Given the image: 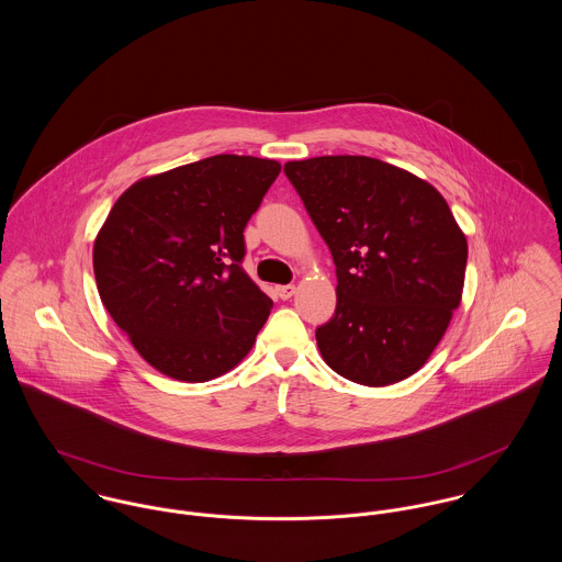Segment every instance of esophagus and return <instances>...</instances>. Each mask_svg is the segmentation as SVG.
Wrapping results in <instances>:
<instances>
[{
	"label": "esophagus",
	"mask_w": 562,
	"mask_h": 562,
	"mask_svg": "<svg viewBox=\"0 0 562 562\" xmlns=\"http://www.w3.org/2000/svg\"><path fill=\"white\" fill-rule=\"evenodd\" d=\"M296 294V288L294 285H277V296L281 299V301H288V299H292Z\"/></svg>",
	"instance_id": "34e87169"
}]
</instances>
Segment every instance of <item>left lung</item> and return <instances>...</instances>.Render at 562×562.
Returning <instances> with one entry per match:
<instances>
[{
    "instance_id": "8db88e82",
    "label": "left lung",
    "mask_w": 562,
    "mask_h": 562,
    "mask_svg": "<svg viewBox=\"0 0 562 562\" xmlns=\"http://www.w3.org/2000/svg\"><path fill=\"white\" fill-rule=\"evenodd\" d=\"M337 272L335 316L318 326L339 376L385 387L415 374L463 299L468 238L435 186L366 156L285 161Z\"/></svg>"
}]
</instances>
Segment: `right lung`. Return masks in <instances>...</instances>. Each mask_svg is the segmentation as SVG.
I'll return each instance as SVG.
<instances>
[{
    "label": "right lung",
    "instance_id": "right-lung-1",
    "mask_svg": "<svg viewBox=\"0 0 562 562\" xmlns=\"http://www.w3.org/2000/svg\"><path fill=\"white\" fill-rule=\"evenodd\" d=\"M279 170L223 154L143 177L112 205L92 246L97 290L164 376L205 383L250 352L272 301L240 266L244 227Z\"/></svg>",
    "mask_w": 562,
    "mask_h": 562
}]
</instances>
